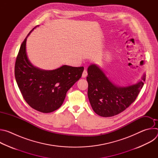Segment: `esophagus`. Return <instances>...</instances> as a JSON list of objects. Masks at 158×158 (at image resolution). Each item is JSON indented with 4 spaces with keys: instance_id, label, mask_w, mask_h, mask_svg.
Here are the masks:
<instances>
[{
    "instance_id": "esophagus-1",
    "label": "esophagus",
    "mask_w": 158,
    "mask_h": 158,
    "mask_svg": "<svg viewBox=\"0 0 158 158\" xmlns=\"http://www.w3.org/2000/svg\"><path fill=\"white\" fill-rule=\"evenodd\" d=\"M87 76V71L85 69V70H84V71H83V73H82V77H84V78H85V77H86Z\"/></svg>"
}]
</instances>
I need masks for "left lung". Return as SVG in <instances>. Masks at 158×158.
Returning <instances> with one entry per match:
<instances>
[{
  "mask_svg": "<svg viewBox=\"0 0 158 158\" xmlns=\"http://www.w3.org/2000/svg\"><path fill=\"white\" fill-rule=\"evenodd\" d=\"M88 98L94 111L102 117L116 116L127 108L138 96L143 87L146 76L136 84L119 87L108 79L96 64L87 69Z\"/></svg>",
  "mask_w": 158,
  "mask_h": 158,
  "instance_id": "obj_1",
  "label": "left lung"
}]
</instances>
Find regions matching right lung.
<instances>
[{
    "instance_id": "right-lung-1",
    "label": "right lung",
    "mask_w": 158,
    "mask_h": 158,
    "mask_svg": "<svg viewBox=\"0 0 158 158\" xmlns=\"http://www.w3.org/2000/svg\"><path fill=\"white\" fill-rule=\"evenodd\" d=\"M36 27L21 44L15 64V77L26 102L39 112L49 113L62 106L67 91L81 77L84 67L64 65L48 71L34 66L27 56L26 40Z\"/></svg>"
}]
</instances>
